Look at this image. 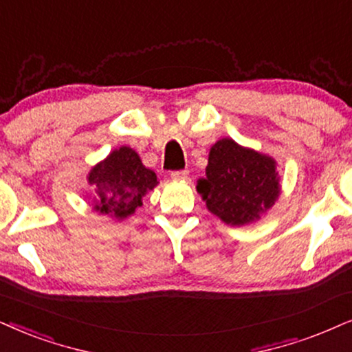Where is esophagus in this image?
Returning a JSON list of instances; mask_svg holds the SVG:
<instances>
[{
    "label": "esophagus",
    "mask_w": 352,
    "mask_h": 352,
    "mask_svg": "<svg viewBox=\"0 0 352 352\" xmlns=\"http://www.w3.org/2000/svg\"><path fill=\"white\" fill-rule=\"evenodd\" d=\"M188 175H190V173L186 172V170H177V172H172V173H170L172 180H179V182L188 180Z\"/></svg>",
    "instance_id": "obj_1"
}]
</instances>
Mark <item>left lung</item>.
Listing matches in <instances>:
<instances>
[{
    "instance_id": "obj_1",
    "label": "left lung",
    "mask_w": 352,
    "mask_h": 352,
    "mask_svg": "<svg viewBox=\"0 0 352 352\" xmlns=\"http://www.w3.org/2000/svg\"><path fill=\"white\" fill-rule=\"evenodd\" d=\"M279 182L271 155L222 138L209 149L206 177L198 180L197 191L224 224L247 226L274 206L281 195Z\"/></svg>"
}]
</instances>
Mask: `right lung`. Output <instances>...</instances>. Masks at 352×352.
<instances>
[{
  "label": "right lung",
  "mask_w": 352,
  "mask_h": 352,
  "mask_svg": "<svg viewBox=\"0 0 352 352\" xmlns=\"http://www.w3.org/2000/svg\"><path fill=\"white\" fill-rule=\"evenodd\" d=\"M86 179L92 185V209L117 221L135 214L143 198L159 184L155 172L143 166L140 154L130 146L113 149L89 170Z\"/></svg>",
  "instance_id": "1"
}]
</instances>
